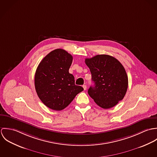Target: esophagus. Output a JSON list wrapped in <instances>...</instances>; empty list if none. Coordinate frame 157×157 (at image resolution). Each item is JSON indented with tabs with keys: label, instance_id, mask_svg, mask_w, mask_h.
I'll return each mask as SVG.
<instances>
[{
	"label": "esophagus",
	"instance_id": "1",
	"mask_svg": "<svg viewBox=\"0 0 157 157\" xmlns=\"http://www.w3.org/2000/svg\"><path fill=\"white\" fill-rule=\"evenodd\" d=\"M83 89H84V90H86V88H87V86H86V85H83Z\"/></svg>",
	"mask_w": 157,
	"mask_h": 157
}]
</instances>
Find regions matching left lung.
Wrapping results in <instances>:
<instances>
[{
	"label": "left lung",
	"instance_id": "1",
	"mask_svg": "<svg viewBox=\"0 0 157 157\" xmlns=\"http://www.w3.org/2000/svg\"><path fill=\"white\" fill-rule=\"evenodd\" d=\"M94 86L88 94L97 105L103 109L111 108L124 98L128 86L124 67L115 57L106 54L86 59Z\"/></svg>",
	"mask_w": 157,
	"mask_h": 157
}]
</instances>
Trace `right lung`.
Here are the masks:
<instances>
[{
    "label": "right lung",
    "instance_id": "add662e5",
    "mask_svg": "<svg viewBox=\"0 0 157 157\" xmlns=\"http://www.w3.org/2000/svg\"><path fill=\"white\" fill-rule=\"evenodd\" d=\"M72 56L62 49L47 54L36 69L34 84L38 97L48 108L61 111L71 103L83 88L75 85L69 72Z\"/></svg>",
    "mask_w": 157,
    "mask_h": 157
}]
</instances>
